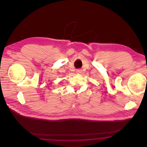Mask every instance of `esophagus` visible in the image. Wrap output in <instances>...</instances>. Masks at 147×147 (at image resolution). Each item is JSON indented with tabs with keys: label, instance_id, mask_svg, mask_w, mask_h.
I'll list each match as a JSON object with an SVG mask.
<instances>
[{
	"label": "esophagus",
	"instance_id": "esophagus-1",
	"mask_svg": "<svg viewBox=\"0 0 147 147\" xmlns=\"http://www.w3.org/2000/svg\"><path fill=\"white\" fill-rule=\"evenodd\" d=\"M77 73H80V72H82V70H77Z\"/></svg>",
	"mask_w": 147,
	"mask_h": 147
}]
</instances>
